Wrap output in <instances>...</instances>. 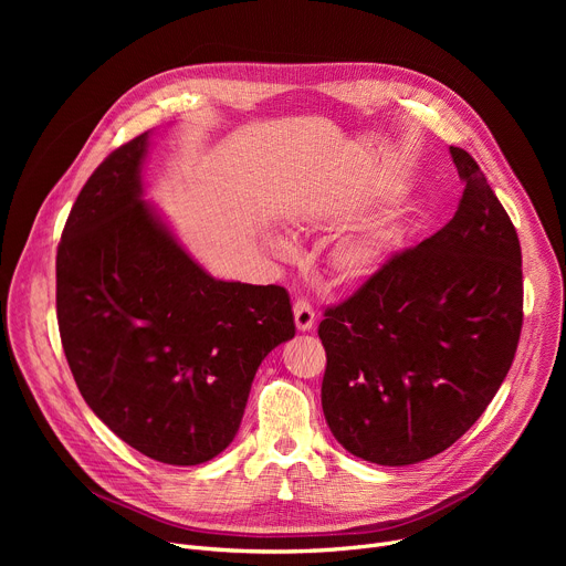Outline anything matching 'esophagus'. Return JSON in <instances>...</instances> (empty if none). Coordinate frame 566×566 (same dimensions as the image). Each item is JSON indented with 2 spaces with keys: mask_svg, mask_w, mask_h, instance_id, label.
<instances>
[{
  "mask_svg": "<svg viewBox=\"0 0 566 566\" xmlns=\"http://www.w3.org/2000/svg\"><path fill=\"white\" fill-rule=\"evenodd\" d=\"M293 318H295V328H298L301 333H307L314 328V307L305 301V298H298L293 303Z\"/></svg>",
  "mask_w": 566,
  "mask_h": 566,
  "instance_id": "34e87169",
  "label": "esophagus"
}]
</instances>
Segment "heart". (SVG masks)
Segmentation results:
<instances>
[{"mask_svg": "<svg viewBox=\"0 0 566 566\" xmlns=\"http://www.w3.org/2000/svg\"><path fill=\"white\" fill-rule=\"evenodd\" d=\"M265 245L277 256L289 254V243L282 235L268 231L263 233ZM388 252V235L385 233H358L339 241L331 254V265L342 282H363L371 277Z\"/></svg>", "mask_w": 566, "mask_h": 566, "instance_id": "1", "label": "heart"}]
</instances>
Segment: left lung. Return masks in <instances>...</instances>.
<instances>
[{
    "mask_svg": "<svg viewBox=\"0 0 566 566\" xmlns=\"http://www.w3.org/2000/svg\"><path fill=\"white\" fill-rule=\"evenodd\" d=\"M454 218L382 263L318 325L321 406L353 457L410 465L454 444L507 376L523 325L516 229L459 146Z\"/></svg>",
    "mask_w": 566,
    "mask_h": 566,
    "instance_id": "8db88e82",
    "label": "left lung"
}]
</instances>
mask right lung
Masks as SVG:
<instances>
[{"mask_svg":"<svg viewBox=\"0 0 566 566\" xmlns=\"http://www.w3.org/2000/svg\"><path fill=\"white\" fill-rule=\"evenodd\" d=\"M148 133L88 176L56 250V321L80 395L130 448L211 461L263 358L295 335L282 286L208 275L144 201Z\"/></svg>","mask_w":566,"mask_h":566,"instance_id":"1","label":"right lung"}]
</instances>
